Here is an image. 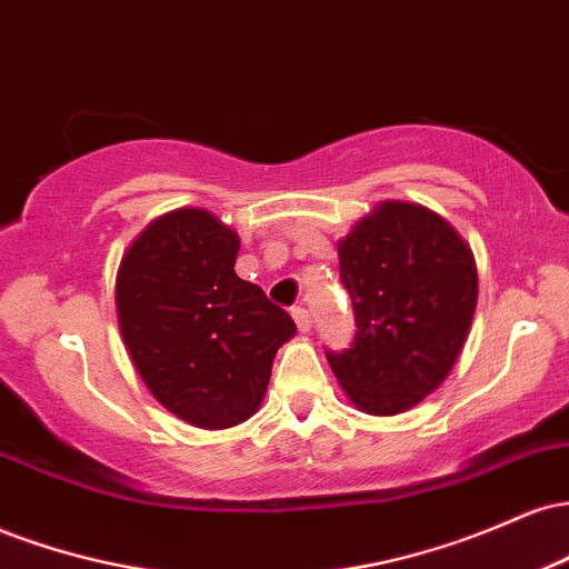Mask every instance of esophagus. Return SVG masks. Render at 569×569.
<instances>
[{"label": "esophagus", "instance_id": "obj_1", "mask_svg": "<svg viewBox=\"0 0 569 569\" xmlns=\"http://www.w3.org/2000/svg\"><path fill=\"white\" fill-rule=\"evenodd\" d=\"M291 316H293V321H297L299 331H302V335H307V331L312 329V318H310V312L305 310V307H293Z\"/></svg>", "mask_w": 569, "mask_h": 569}]
</instances>
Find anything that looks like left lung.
<instances>
[{"instance_id": "obj_1", "label": "left lung", "mask_w": 569, "mask_h": 569, "mask_svg": "<svg viewBox=\"0 0 569 569\" xmlns=\"http://www.w3.org/2000/svg\"><path fill=\"white\" fill-rule=\"evenodd\" d=\"M339 278L356 337L326 358L345 393L369 415L420 403L447 380L471 329L479 297L471 248L439 213L390 200L339 243Z\"/></svg>"}]
</instances>
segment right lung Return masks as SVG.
Here are the masks:
<instances>
[{
	"label": "right lung",
	"instance_id": "1",
	"mask_svg": "<svg viewBox=\"0 0 569 569\" xmlns=\"http://www.w3.org/2000/svg\"><path fill=\"white\" fill-rule=\"evenodd\" d=\"M238 248L213 213L181 208L152 221L117 272V318L141 380L198 428L248 420L297 331L283 307L234 276Z\"/></svg>",
	"mask_w": 569,
	"mask_h": 569
}]
</instances>
